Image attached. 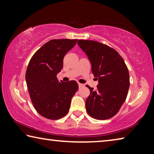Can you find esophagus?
<instances>
[{
	"mask_svg": "<svg viewBox=\"0 0 154 154\" xmlns=\"http://www.w3.org/2000/svg\"><path fill=\"white\" fill-rule=\"evenodd\" d=\"M79 88H81L82 87H83V85L80 84V83H79Z\"/></svg>",
	"mask_w": 154,
	"mask_h": 154,
	"instance_id": "1",
	"label": "esophagus"
}]
</instances>
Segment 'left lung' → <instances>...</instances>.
<instances>
[{"instance_id":"obj_1","label":"left lung","mask_w":154,"mask_h":154,"mask_svg":"<svg viewBox=\"0 0 154 154\" xmlns=\"http://www.w3.org/2000/svg\"><path fill=\"white\" fill-rule=\"evenodd\" d=\"M78 45L87 54L91 63L92 73L97 77L95 91H91L86 100L88 114L97 120L111 118L119 112L126 100L130 86L127 66L116 51L94 40H79Z\"/></svg>"}]
</instances>
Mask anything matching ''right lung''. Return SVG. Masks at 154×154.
Here are the masks:
<instances>
[{
    "instance_id": "1",
    "label": "right lung",
    "mask_w": 154,
    "mask_h": 154,
    "mask_svg": "<svg viewBox=\"0 0 154 154\" xmlns=\"http://www.w3.org/2000/svg\"><path fill=\"white\" fill-rule=\"evenodd\" d=\"M77 40H49L34 54L27 67L26 80L32 103L37 112L48 119L65 116L79 88L75 80L59 82L57 78L63 68L64 56Z\"/></svg>"
}]
</instances>
